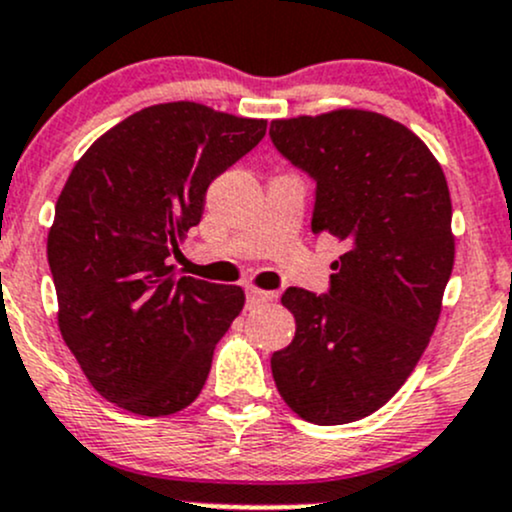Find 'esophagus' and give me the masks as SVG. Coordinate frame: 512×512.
<instances>
[{
    "label": "esophagus",
    "instance_id": "1",
    "mask_svg": "<svg viewBox=\"0 0 512 512\" xmlns=\"http://www.w3.org/2000/svg\"><path fill=\"white\" fill-rule=\"evenodd\" d=\"M271 300H276V293H271V290H258L254 285L246 288V302H249V305H266V302Z\"/></svg>",
    "mask_w": 512,
    "mask_h": 512
}]
</instances>
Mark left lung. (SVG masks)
I'll return each instance as SVG.
<instances>
[{"mask_svg":"<svg viewBox=\"0 0 512 512\" xmlns=\"http://www.w3.org/2000/svg\"><path fill=\"white\" fill-rule=\"evenodd\" d=\"M273 146L315 188L312 232L346 251L327 293L288 288L295 339L271 356L278 393L315 425L376 412L430 342L454 266L452 200L430 148L376 112L271 122Z\"/></svg>","mask_w":512,"mask_h":512,"instance_id":"obj_1","label":"left lung"}]
</instances>
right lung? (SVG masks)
I'll use <instances>...</instances> for the list:
<instances>
[{
    "mask_svg": "<svg viewBox=\"0 0 512 512\" xmlns=\"http://www.w3.org/2000/svg\"><path fill=\"white\" fill-rule=\"evenodd\" d=\"M266 134L205 104L146 107L75 163L48 232L65 344L119 408L158 417L200 395L239 285L178 278L168 256L200 224L210 183Z\"/></svg>",
    "mask_w": 512,
    "mask_h": 512,
    "instance_id": "1",
    "label": "right lung"
}]
</instances>
